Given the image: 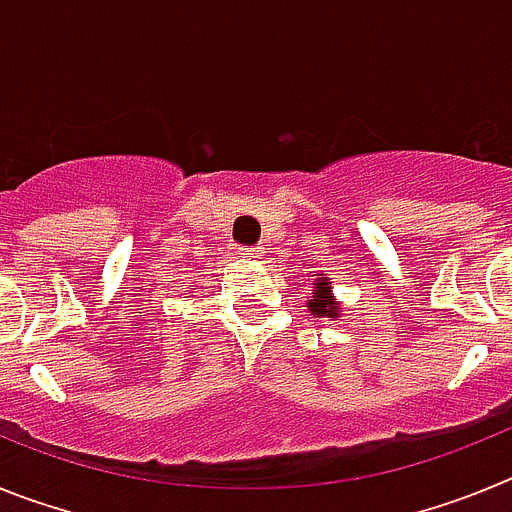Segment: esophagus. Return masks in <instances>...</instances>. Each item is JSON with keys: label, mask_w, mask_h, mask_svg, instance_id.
<instances>
[{"label": "esophagus", "mask_w": 512, "mask_h": 512, "mask_svg": "<svg viewBox=\"0 0 512 512\" xmlns=\"http://www.w3.org/2000/svg\"><path fill=\"white\" fill-rule=\"evenodd\" d=\"M246 259H261V248L259 246H243L241 248Z\"/></svg>", "instance_id": "obj_1"}]
</instances>
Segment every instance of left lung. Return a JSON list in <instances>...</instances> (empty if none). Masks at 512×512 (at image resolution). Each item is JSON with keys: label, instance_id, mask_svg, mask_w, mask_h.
<instances>
[{"label": "left lung", "instance_id": "8db88e82", "mask_svg": "<svg viewBox=\"0 0 512 512\" xmlns=\"http://www.w3.org/2000/svg\"><path fill=\"white\" fill-rule=\"evenodd\" d=\"M307 307L312 310V315H338V305L330 300V287L328 282H318V287L312 289V300L307 302Z\"/></svg>", "mask_w": 512, "mask_h": 512}]
</instances>
